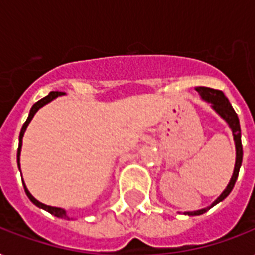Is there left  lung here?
<instances>
[{
  "mask_svg": "<svg viewBox=\"0 0 255 255\" xmlns=\"http://www.w3.org/2000/svg\"><path fill=\"white\" fill-rule=\"evenodd\" d=\"M196 91L200 94L202 100H205V102L212 104V108H213L214 111L217 112L218 115L221 116L222 119L229 124L230 129L233 132L234 144H236V165H234L233 176L230 178V181L229 184H228V186H226V189L220 194V197H218L212 205L208 206V208L196 210V212H185V214H188V216H200V214L205 213L206 210L210 209L212 206H214L216 204H218V202H221L224 198H226L229 196V193L232 192V189H233L234 184L237 181L238 172H240V168H241L242 164V155H244V152H242L240 119H238L237 114L234 111V108L232 107V104H230V102L228 100V98L224 95V92L220 91V90H214V88L209 87H196Z\"/></svg>",
  "mask_w": 255,
  "mask_h": 255,
  "instance_id": "1",
  "label": "left lung"
}]
</instances>
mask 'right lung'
I'll use <instances>...</instances> for the list:
<instances>
[{
	"label": "right lung",
	"instance_id": "1",
	"mask_svg": "<svg viewBox=\"0 0 255 255\" xmlns=\"http://www.w3.org/2000/svg\"><path fill=\"white\" fill-rule=\"evenodd\" d=\"M65 92H59V91H51L47 96H45V98H42L41 100H38L37 103L33 104V107H31V110H30V114L29 116H27V119H26V122L23 123V126H22V129H21V133H19V145H18V151H17V163H18V168H19V155H21V148H22V137H23V135H25V131L26 128H27V126H29V123L31 122V119L34 118V115H35V112L39 110L41 107H43L45 104L50 103L51 100L55 99L57 96H61L63 95ZM23 182V181H22ZM23 188H25V192L26 194H27V197L30 198V201L33 202L34 205H37L38 208H42V209L47 210L49 213H51L53 216H55V217H59V218H65V220H70V217L67 216V213H66L65 209H62V208H57V206H50V205H45V204H42V202H39L37 200V198H34L33 196H31V193H30L29 190H27V188H26L25 182H23Z\"/></svg>",
	"mask_w": 255,
	"mask_h": 255
}]
</instances>
